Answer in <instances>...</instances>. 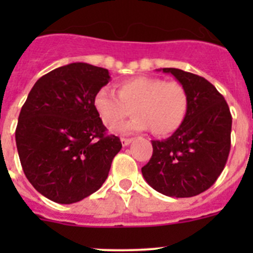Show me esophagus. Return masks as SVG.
Segmentation results:
<instances>
[{
  "instance_id": "obj_1",
  "label": "esophagus",
  "mask_w": 253,
  "mask_h": 253,
  "mask_svg": "<svg viewBox=\"0 0 253 253\" xmlns=\"http://www.w3.org/2000/svg\"><path fill=\"white\" fill-rule=\"evenodd\" d=\"M133 142V138H122V144L123 146H129Z\"/></svg>"
}]
</instances>
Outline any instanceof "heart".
<instances>
[{"mask_svg":"<svg viewBox=\"0 0 253 253\" xmlns=\"http://www.w3.org/2000/svg\"><path fill=\"white\" fill-rule=\"evenodd\" d=\"M189 104L187 91L181 84L144 76L119 82L116 92L102 87L93 96V107L106 128H115L131 110L134 118L119 126L118 131L151 129L160 137L175 133L184 124Z\"/></svg>","mask_w":253,"mask_h":253,"instance_id":"obj_1","label":"heart"}]
</instances>
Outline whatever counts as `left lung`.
<instances>
[{"mask_svg":"<svg viewBox=\"0 0 253 253\" xmlns=\"http://www.w3.org/2000/svg\"><path fill=\"white\" fill-rule=\"evenodd\" d=\"M186 88L184 124L163 140H152L153 154L142 167L144 180L163 195L191 198L209 189L222 173L231 151L232 115L215 87L194 73L162 68Z\"/></svg>","mask_w":253,"mask_h":253,"instance_id":"8db88e82","label":"left lung"}]
</instances>
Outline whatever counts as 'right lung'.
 <instances>
[{"label":"right lung","mask_w":253,"mask_h":253,"mask_svg":"<svg viewBox=\"0 0 253 253\" xmlns=\"http://www.w3.org/2000/svg\"><path fill=\"white\" fill-rule=\"evenodd\" d=\"M109 71L71 63L40 77L22 105L15 131L20 162L34 189L49 200L72 204L102 186L122 149L93 107Z\"/></svg>","instance_id":"add662e5"}]
</instances>
